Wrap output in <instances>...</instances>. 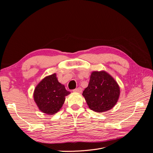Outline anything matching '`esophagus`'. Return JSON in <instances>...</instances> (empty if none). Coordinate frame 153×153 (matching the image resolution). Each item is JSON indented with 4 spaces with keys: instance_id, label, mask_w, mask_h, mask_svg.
<instances>
[{
    "instance_id": "1",
    "label": "esophagus",
    "mask_w": 153,
    "mask_h": 153,
    "mask_svg": "<svg viewBox=\"0 0 153 153\" xmlns=\"http://www.w3.org/2000/svg\"><path fill=\"white\" fill-rule=\"evenodd\" d=\"M73 92L81 93V92H82V88H81V87H78V88H77V89H74V90H73Z\"/></svg>"
}]
</instances>
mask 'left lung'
Returning <instances> with one entry per match:
<instances>
[{
  "mask_svg": "<svg viewBox=\"0 0 153 153\" xmlns=\"http://www.w3.org/2000/svg\"><path fill=\"white\" fill-rule=\"evenodd\" d=\"M82 95L90 109L100 113L115 106L119 98L120 87L107 72L94 71Z\"/></svg>",
  "mask_w": 153,
  "mask_h": 153,
  "instance_id": "obj_1",
  "label": "left lung"
}]
</instances>
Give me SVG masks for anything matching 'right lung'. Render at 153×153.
<instances>
[{"mask_svg":"<svg viewBox=\"0 0 153 153\" xmlns=\"http://www.w3.org/2000/svg\"><path fill=\"white\" fill-rule=\"evenodd\" d=\"M56 74L44 78L36 87L33 97L39 109L48 115H54L60 110L70 94L64 85L59 83Z\"/></svg>","mask_w":153,"mask_h":153,"instance_id":"1","label":"right lung"}]
</instances>
